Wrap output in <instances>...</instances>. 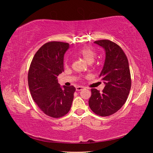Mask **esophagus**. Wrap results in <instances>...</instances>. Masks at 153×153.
<instances>
[{
	"instance_id": "34e87169",
	"label": "esophagus",
	"mask_w": 153,
	"mask_h": 153,
	"mask_svg": "<svg viewBox=\"0 0 153 153\" xmlns=\"http://www.w3.org/2000/svg\"><path fill=\"white\" fill-rule=\"evenodd\" d=\"M84 88V87L83 86H77L76 87V90L77 91H80V90H82Z\"/></svg>"
}]
</instances>
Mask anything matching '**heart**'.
<instances>
[{
    "mask_svg": "<svg viewBox=\"0 0 153 153\" xmlns=\"http://www.w3.org/2000/svg\"><path fill=\"white\" fill-rule=\"evenodd\" d=\"M77 54L78 55L81 56L88 63H93V61H94L96 57L95 52L93 51L92 48L88 47V46H84V47L79 48V50L77 51ZM65 65H67V60L65 61Z\"/></svg>",
    "mask_w": 153,
    "mask_h": 153,
    "instance_id": "1",
    "label": "heart"
}]
</instances>
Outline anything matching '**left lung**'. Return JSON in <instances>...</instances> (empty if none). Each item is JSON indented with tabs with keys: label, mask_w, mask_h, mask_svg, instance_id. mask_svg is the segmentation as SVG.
Instances as JSON below:
<instances>
[{
	"label": "left lung",
	"mask_w": 153,
	"mask_h": 153,
	"mask_svg": "<svg viewBox=\"0 0 153 153\" xmlns=\"http://www.w3.org/2000/svg\"><path fill=\"white\" fill-rule=\"evenodd\" d=\"M105 49L106 57L100 77L104 81L102 92L91 89L88 104L95 114L107 117L125 104L130 91L131 80L128 58L120 46L108 40L94 42Z\"/></svg>",
	"instance_id": "left-lung-1"
}]
</instances>
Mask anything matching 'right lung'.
<instances>
[{"label":"right lung","mask_w":153,"mask_h":153,"mask_svg":"<svg viewBox=\"0 0 153 153\" xmlns=\"http://www.w3.org/2000/svg\"><path fill=\"white\" fill-rule=\"evenodd\" d=\"M68 43L51 41L41 46L28 71V86L34 102L44 113L59 118L70 110L76 88L73 86L61 88L57 76L64 71V55Z\"/></svg>","instance_id":"obj_1"}]
</instances>
